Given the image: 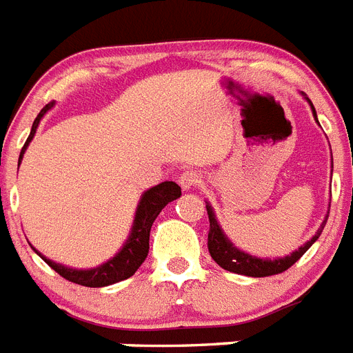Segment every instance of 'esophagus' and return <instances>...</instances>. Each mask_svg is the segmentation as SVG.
Instances as JSON below:
<instances>
[{
	"instance_id": "1",
	"label": "esophagus",
	"mask_w": 353,
	"mask_h": 353,
	"mask_svg": "<svg viewBox=\"0 0 353 353\" xmlns=\"http://www.w3.org/2000/svg\"><path fill=\"white\" fill-rule=\"evenodd\" d=\"M197 183H199V174H197L195 170H185L181 176H179V185H181L185 190L195 186Z\"/></svg>"
}]
</instances>
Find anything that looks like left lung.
I'll use <instances>...</instances> for the list:
<instances>
[{
  "label": "left lung",
  "mask_w": 353,
  "mask_h": 353,
  "mask_svg": "<svg viewBox=\"0 0 353 353\" xmlns=\"http://www.w3.org/2000/svg\"><path fill=\"white\" fill-rule=\"evenodd\" d=\"M310 105H312V103H310ZM314 117H316V111H314ZM316 120H318V118H316ZM206 212H208V219H210L208 251L210 254H212V259L215 260L222 269H226V271L236 272V274H244V276H253V278L280 274V272L287 271L291 265H294V263L303 256L305 251L309 250L310 245L318 241V236L321 235L323 228H325V224H327V221L323 222L321 228L318 230V233H316V235L307 242V244L298 248L294 253L287 254L285 259L265 260V259H256V256H251V254L244 253V251L236 250L235 245L228 241L226 235L222 233L221 226H219L217 219H215V215H213V210L210 204H206Z\"/></svg>",
  "instance_id": "1"
}]
</instances>
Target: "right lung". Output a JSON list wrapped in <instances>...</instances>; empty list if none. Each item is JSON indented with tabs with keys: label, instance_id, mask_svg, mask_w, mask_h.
Instances as JSON below:
<instances>
[{
	"label": "right lung",
	"instance_id": "obj_1",
	"mask_svg": "<svg viewBox=\"0 0 353 353\" xmlns=\"http://www.w3.org/2000/svg\"><path fill=\"white\" fill-rule=\"evenodd\" d=\"M53 105V102L46 103L41 112L37 114V118L34 120V125H32L30 136L26 138V143L23 145L19 154V161L25 154L26 147L32 141L35 134V129L39 125L41 118L50 108ZM181 195V186L176 185L174 181H165L161 185L154 186L150 190L145 192L141 195L140 204H138V210H136V217H134V226H132V232L129 235V241L125 242V245L121 248L120 253L117 256H112L109 262H105L100 268L88 269V271H79V269H68L61 263L52 262L50 259H44L39 251L35 253L39 254L44 262L48 263L53 271H57L62 278H66L70 282L79 283V285L85 287H105L112 285V283L121 282L125 278L132 276L141 263L145 262L147 254H149V236H150V228H152V222L156 221V217L159 215L165 206H167L170 201L177 199Z\"/></svg>",
	"mask_w": 353,
	"mask_h": 353
}]
</instances>
